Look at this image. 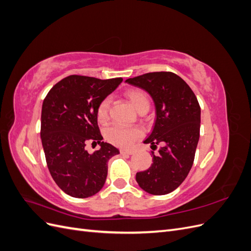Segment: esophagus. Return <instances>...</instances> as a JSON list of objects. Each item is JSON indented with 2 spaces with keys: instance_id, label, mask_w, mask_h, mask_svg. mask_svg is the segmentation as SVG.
I'll use <instances>...</instances> for the list:
<instances>
[{
  "instance_id": "34e87169",
  "label": "esophagus",
  "mask_w": 251,
  "mask_h": 251,
  "mask_svg": "<svg viewBox=\"0 0 251 251\" xmlns=\"http://www.w3.org/2000/svg\"><path fill=\"white\" fill-rule=\"evenodd\" d=\"M120 153L121 154H126V155H132L134 153L133 150H127V149H123L120 150Z\"/></svg>"
}]
</instances>
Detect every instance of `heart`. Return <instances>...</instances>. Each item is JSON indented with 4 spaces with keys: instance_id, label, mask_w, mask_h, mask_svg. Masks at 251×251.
<instances>
[{
    "instance_id": "heart-1",
    "label": "heart",
    "mask_w": 251,
    "mask_h": 251,
    "mask_svg": "<svg viewBox=\"0 0 251 251\" xmlns=\"http://www.w3.org/2000/svg\"><path fill=\"white\" fill-rule=\"evenodd\" d=\"M126 96L133 103L136 110L139 111L143 105L149 104V100L147 95L140 90H131L126 93ZM111 100L109 97L100 103L97 108V118L100 121L107 120L109 116ZM142 132L137 126H126L120 124H114L105 128L104 135L111 143L118 147H128L141 136Z\"/></svg>"
}]
</instances>
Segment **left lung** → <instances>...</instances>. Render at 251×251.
I'll return each instance as SVG.
<instances>
[{
	"label": "left lung",
	"instance_id": "8db88e82",
	"mask_svg": "<svg viewBox=\"0 0 251 251\" xmlns=\"http://www.w3.org/2000/svg\"><path fill=\"white\" fill-rule=\"evenodd\" d=\"M126 82L143 89L153 98L156 120L143 143L156 149L153 163L136 174L138 185L151 195L175 191L191 171L200 137L201 109L187 83L172 72H153L127 78Z\"/></svg>",
	"mask_w": 251,
	"mask_h": 251
}]
</instances>
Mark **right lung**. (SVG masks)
I'll return each mask as SVG.
<instances>
[{
	"mask_svg": "<svg viewBox=\"0 0 251 251\" xmlns=\"http://www.w3.org/2000/svg\"><path fill=\"white\" fill-rule=\"evenodd\" d=\"M123 81L70 75L53 87L44 100L41 139L49 172L57 186L74 198H88L103 187L108 161L119 150L103 142L97 108ZM88 142L101 149L88 153Z\"/></svg>",
	"mask_w": 251,
	"mask_h": 251,
	"instance_id": "add662e5",
	"label": "right lung"
}]
</instances>
